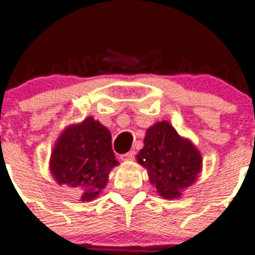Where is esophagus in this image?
Returning <instances> with one entry per match:
<instances>
[{"label":"esophagus","instance_id":"obj_1","mask_svg":"<svg viewBox=\"0 0 255 255\" xmlns=\"http://www.w3.org/2000/svg\"><path fill=\"white\" fill-rule=\"evenodd\" d=\"M136 152L135 151H129L128 153H124V155L120 156V159L123 160V161H131V160L135 159Z\"/></svg>","mask_w":255,"mask_h":255}]
</instances>
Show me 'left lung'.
<instances>
[{
  "mask_svg": "<svg viewBox=\"0 0 255 255\" xmlns=\"http://www.w3.org/2000/svg\"><path fill=\"white\" fill-rule=\"evenodd\" d=\"M137 161L147 168L149 181L163 198H180L201 172V153L163 120L147 129Z\"/></svg>",
  "mask_w": 255,
  "mask_h": 255,
  "instance_id": "left-lung-1",
  "label": "left lung"
}]
</instances>
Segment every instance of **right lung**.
Masks as SVG:
<instances>
[{
  "mask_svg": "<svg viewBox=\"0 0 255 255\" xmlns=\"http://www.w3.org/2000/svg\"><path fill=\"white\" fill-rule=\"evenodd\" d=\"M111 133L91 116L66 128L50 159V172L59 185L81 190V201H91L107 185L108 173L118 165Z\"/></svg>",
  "mask_w": 255,
  "mask_h": 255,
  "instance_id": "obj_1",
  "label": "right lung"
}]
</instances>
